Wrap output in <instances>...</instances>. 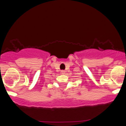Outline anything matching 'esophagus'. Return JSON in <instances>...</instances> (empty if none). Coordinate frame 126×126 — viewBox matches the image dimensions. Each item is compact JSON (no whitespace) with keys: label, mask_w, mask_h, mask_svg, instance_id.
Masks as SVG:
<instances>
[{"label":"esophagus","mask_w":126,"mask_h":126,"mask_svg":"<svg viewBox=\"0 0 126 126\" xmlns=\"http://www.w3.org/2000/svg\"><path fill=\"white\" fill-rule=\"evenodd\" d=\"M62 74H65V71L64 70H62L61 71Z\"/></svg>","instance_id":"34e87169"}]
</instances>
